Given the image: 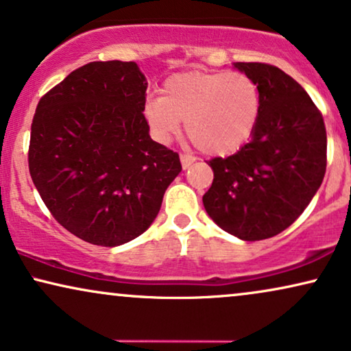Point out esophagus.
<instances>
[{
  "label": "esophagus",
  "mask_w": 351,
  "mask_h": 351,
  "mask_svg": "<svg viewBox=\"0 0 351 351\" xmlns=\"http://www.w3.org/2000/svg\"><path fill=\"white\" fill-rule=\"evenodd\" d=\"M180 162H182V167H184V169H189V167L195 162V158L189 156V154H180Z\"/></svg>",
  "instance_id": "1"
}]
</instances>
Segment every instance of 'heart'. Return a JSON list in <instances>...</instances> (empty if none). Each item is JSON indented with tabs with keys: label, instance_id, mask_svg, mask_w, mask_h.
Listing matches in <instances>:
<instances>
[{
	"label": "heart",
	"instance_id": "heart-1",
	"mask_svg": "<svg viewBox=\"0 0 351 351\" xmlns=\"http://www.w3.org/2000/svg\"><path fill=\"white\" fill-rule=\"evenodd\" d=\"M143 114L158 142H171L185 122L186 135L203 153L227 156L253 136L261 93L243 72H182L166 80L165 97L145 101Z\"/></svg>",
	"mask_w": 351,
	"mask_h": 351
}]
</instances>
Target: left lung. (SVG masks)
<instances>
[{
  "label": "left lung",
  "instance_id": "obj_1",
  "mask_svg": "<svg viewBox=\"0 0 351 351\" xmlns=\"http://www.w3.org/2000/svg\"><path fill=\"white\" fill-rule=\"evenodd\" d=\"M234 67L258 84L261 114L247 145L208 161L215 179L203 204L222 230L254 242L292 226L319 190L327 135L319 109L289 74L263 62Z\"/></svg>",
  "mask_w": 351,
  "mask_h": 351
}]
</instances>
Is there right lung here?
Instances as JSON below:
<instances>
[{"label":"right lung","mask_w":351,"mask_h":351,"mask_svg":"<svg viewBox=\"0 0 351 351\" xmlns=\"http://www.w3.org/2000/svg\"><path fill=\"white\" fill-rule=\"evenodd\" d=\"M136 62L95 61L71 72L36 106L29 169L43 203L79 239L119 247L156 219L182 171L154 142Z\"/></svg>","instance_id":"1"}]
</instances>
